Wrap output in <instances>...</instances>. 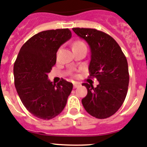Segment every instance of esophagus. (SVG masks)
I'll use <instances>...</instances> for the list:
<instances>
[{
  "label": "esophagus",
  "instance_id": "obj_1",
  "mask_svg": "<svg viewBox=\"0 0 147 147\" xmlns=\"http://www.w3.org/2000/svg\"><path fill=\"white\" fill-rule=\"evenodd\" d=\"M80 85H81L80 84L78 83V82H75V83H74V89H76V88L79 87Z\"/></svg>",
  "mask_w": 147,
  "mask_h": 147
}]
</instances>
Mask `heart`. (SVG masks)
Listing matches in <instances>:
<instances>
[{
  "label": "heart",
  "mask_w": 147,
  "mask_h": 147,
  "mask_svg": "<svg viewBox=\"0 0 147 147\" xmlns=\"http://www.w3.org/2000/svg\"><path fill=\"white\" fill-rule=\"evenodd\" d=\"M80 45H85L84 42H82V40H77V41H76L74 43L73 47H76V46H80Z\"/></svg>",
  "instance_id": "b5f03b06"
}]
</instances>
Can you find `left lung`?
Returning a JSON list of instances; mask_svg holds the SVG:
<instances>
[{"label":"left lung","instance_id":"8db88e82","mask_svg":"<svg viewBox=\"0 0 147 147\" xmlns=\"http://www.w3.org/2000/svg\"><path fill=\"white\" fill-rule=\"evenodd\" d=\"M87 42L91 50L89 78H96L97 87L83 83L87 94L82 99L84 107L92 116L109 118L123 103L128 92L129 73L127 59L117 42L102 31L89 28H73Z\"/></svg>","mask_w":147,"mask_h":147}]
</instances>
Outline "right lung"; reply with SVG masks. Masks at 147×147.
<instances>
[{"label": "right lung", "instance_id": "obj_1", "mask_svg": "<svg viewBox=\"0 0 147 147\" xmlns=\"http://www.w3.org/2000/svg\"><path fill=\"white\" fill-rule=\"evenodd\" d=\"M71 37L68 29L37 33L21 47L14 63V84L21 101L40 119L50 120L58 115L72 91L73 84L65 79L57 84L47 79V74L56 63L58 48Z\"/></svg>", "mask_w": 147, "mask_h": 147}]
</instances>
